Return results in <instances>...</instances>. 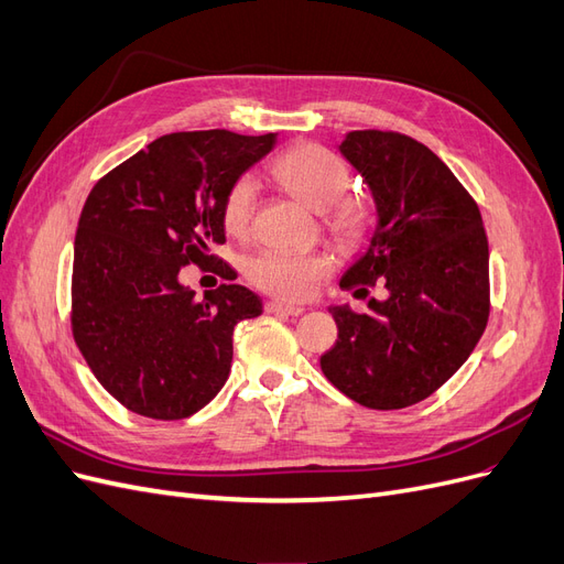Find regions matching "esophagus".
Here are the masks:
<instances>
[{"mask_svg": "<svg viewBox=\"0 0 564 564\" xmlns=\"http://www.w3.org/2000/svg\"><path fill=\"white\" fill-rule=\"evenodd\" d=\"M265 311L275 313V315H301L305 308H301V305H294V303H284V301H268Z\"/></svg>", "mask_w": 564, "mask_h": 564, "instance_id": "obj_1", "label": "esophagus"}]
</instances>
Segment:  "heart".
Returning a JSON list of instances; mask_svg holds the SVG:
<instances>
[{
	"label": "heart",
	"instance_id": "heart-1",
	"mask_svg": "<svg viewBox=\"0 0 564 564\" xmlns=\"http://www.w3.org/2000/svg\"><path fill=\"white\" fill-rule=\"evenodd\" d=\"M272 172L305 207L315 212L332 207L329 226L340 240H362L371 224V209L360 197L340 199L348 187V166L332 150L317 143L294 145L275 162ZM256 193H259V183L253 176L247 174L232 181L224 197V207H220V218H224L228 232L247 235L256 207ZM327 270L329 261L322 253L265 249L249 259L247 278L268 294L296 301L311 296Z\"/></svg>",
	"mask_w": 564,
	"mask_h": 564
}]
</instances>
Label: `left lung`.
<instances>
[{"instance_id":"1","label":"left lung","mask_w":564,"mask_h":564,"mask_svg":"<svg viewBox=\"0 0 564 564\" xmlns=\"http://www.w3.org/2000/svg\"><path fill=\"white\" fill-rule=\"evenodd\" d=\"M338 152L367 183L377 228L340 275L383 301L369 313L329 305L338 338L319 367L344 395L369 409L416 404L452 379L489 317V247L466 187L431 148L395 131H348Z\"/></svg>"}]
</instances>
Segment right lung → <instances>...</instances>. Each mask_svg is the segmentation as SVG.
Instances as JSON below:
<instances>
[{"label":"right lung","instance_id":"obj_1","mask_svg":"<svg viewBox=\"0 0 564 564\" xmlns=\"http://www.w3.org/2000/svg\"><path fill=\"white\" fill-rule=\"evenodd\" d=\"M275 143L278 133H169L89 193L75 237L73 334L100 386L131 412L193 416L228 381L235 324L259 317L263 303L242 284L197 299L181 270L216 263L228 187Z\"/></svg>","mask_w":564,"mask_h":564}]
</instances>
